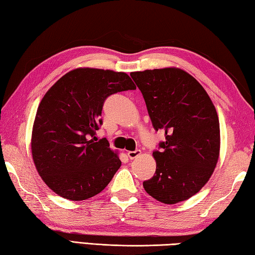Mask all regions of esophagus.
Masks as SVG:
<instances>
[{"label":"esophagus","instance_id":"esophagus-1","mask_svg":"<svg viewBox=\"0 0 255 255\" xmlns=\"http://www.w3.org/2000/svg\"><path fill=\"white\" fill-rule=\"evenodd\" d=\"M141 154V150H135V151H128V157L130 158L131 160L132 159H135L136 157H139V155Z\"/></svg>","mask_w":255,"mask_h":255}]
</instances>
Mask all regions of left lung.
Masks as SVG:
<instances>
[{
    "mask_svg": "<svg viewBox=\"0 0 255 255\" xmlns=\"http://www.w3.org/2000/svg\"><path fill=\"white\" fill-rule=\"evenodd\" d=\"M154 130L166 141L154 151L155 173L143 182L163 204L189 199L207 184L220 158L221 132L215 106L193 76L177 67L133 71Z\"/></svg>",
    "mask_w": 255,
    "mask_h": 255,
    "instance_id": "left-lung-1",
    "label": "left lung"
}]
</instances>
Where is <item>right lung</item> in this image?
<instances>
[{"label":"right lung","instance_id":"1","mask_svg":"<svg viewBox=\"0 0 255 255\" xmlns=\"http://www.w3.org/2000/svg\"><path fill=\"white\" fill-rule=\"evenodd\" d=\"M122 71L79 67L49 88L38 106L31 153L38 173L53 193L69 200L100 194L121 167L118 151L95 136L107 96L135 89Z\"/></svg>","mask_w":255,"mask_h":255}]
</instances>
